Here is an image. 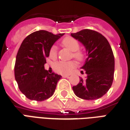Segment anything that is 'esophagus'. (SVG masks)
<instances>
[{
  "label": "esophagus",
  "instance_id": "obj_1",
  "mask_svg": "<svg viewBox=\"0 0 130 130\" xmlns=\"http://www.w3.org/2000/svg\"><path fill=\"white\" fill-rule=\"evenodd\" d=\"M62 77L64 78H68L69 77V75H67V74H63V75H62Z\"/></svg>",
  "mask_w": 130,
  "mask_h": 130
}]
</instances>
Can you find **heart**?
<instances>
[{
  "instance_id": "b5f03b06",
  "label": "heart",
  "mask_w": 130,
  "mask_h": 130,
  "mask_svg": "<svg viewBox=\"0 0 130 130\" xmlns=\"http://www.w3.org/2000/svg\"><path fill=\"white\" fill-rule=\"evenodd\" d=\"M62 46H65L72 53V56L77 60L82 61L84 59V53L79 50V43L77 40L72 37H67L62 40ZM58 55V48L56 46H53L49 51V56L51 58H56ZM77 66V62L75 61H57L53 65V70L59 74H69L70 72Z\"/></svg>"
}]
</instances>
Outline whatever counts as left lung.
<instances>
[{
  "mask_svg": "<svg viewBox=\"0 0 130 130\" xmlns=\"http://www.w3.org/2000/svg\"><path fill=\"white\" fill-rule=\"evenodd\" d=\"M71 36L80 41L88 53L82 67L87 77L79 78V82L72 89L80 99H98L108 92L112 84L115 59L112 48L106 37L96 31L86 29L72 33Z\"/></svg>",
  "mask_w": 130,
  "mask_h": 130,
  "instance_id": "1",
  "label": "left lung"
}]
</instances>
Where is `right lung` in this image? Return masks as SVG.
Segmentation results:
<instances>
[{
	"label": "right lung",
	"mask_w": 130,
	"mask_h": 130,
	"mask_svg": "<svg viewBox=\"0 0 130 130\" xmlns=\"http://www.w3.org/2000/svg\"><path fill=\"white\" fill-rule=\"evenodd\" d=\"M63 35L37 31L22 41L16 56L14 77L20 90L27 99L42 101L54 93L61 76L54 72L49 74L44 69V64L53 43Z\"/></svg>",
	"instance_id": "1"
}]
</instances>
